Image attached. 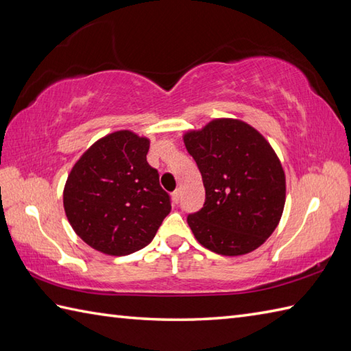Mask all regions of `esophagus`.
<instances>
[{
  "mask_svg": "<svg viewBox=\"0 0 351 351\" xmlns=\"http://www.w3.org/2000/svg\"><path fill=\"white\" fill-rule=\"evenodd\" d=\"M171 196H173V200H175L176 204L180 202V197H181V189H176V190L173 191V195H171Z\"/></svg>",
  "mask_w": 351,
  "mask_h": 351,
  "instance_id": "obj_1",
  "label": "esophagus"
}]
</instances>
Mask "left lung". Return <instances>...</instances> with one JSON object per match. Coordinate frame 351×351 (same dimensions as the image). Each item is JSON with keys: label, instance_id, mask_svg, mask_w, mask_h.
I'll return each instance as SVG.
<instances>
[{"label": "left lung", "instance_id": "left-lung-1", "mask_svg": "<svg viewBox=\"0 0 351 351\" xmlns=\"http://www.w3.org/2000/svg\"><path fill=\"white\" fill-rule=\"evenodd\" d=\"M184 143L205 187L204 208L187 217L196 240L225 256L258 249L285 206V173L270 143L237 119L189 131Z\"/></svg>", "mask_w": 351, "mask_h": 351}]
</instances>
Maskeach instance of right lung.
Wrapping results in <instances>:
<instances>
[{
	"label": "right lung",
	"mask_w": 351,
	"mask_h": 351,
	"mask_svg": "<svg viewBox=\"0 0 351 351\" xmlns=\"http://www.w3.org/2000/svg\"><path fill=\"white\" fill-rule=\"evenodd\" d=\"M149 140L132 131L99 138L72 167L63 206L86 244L111 256L130 255L152 241L170 213V196L146 161Z\"/></svg>",
	"instance_id": "right-lung-1"
}]
</instances>
